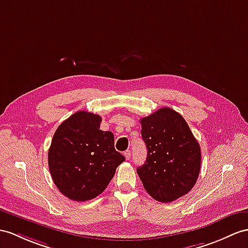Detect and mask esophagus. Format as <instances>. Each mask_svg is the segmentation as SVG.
Segmentation results:
<instances>
[{
  "label": "esophagus",
  "instance_id": "1",
  "mask_svg": "<svg viewBox=\"0 0 248 248\" xmlns=\"http://www.w3.org/2000/svg\"><path fill=\"white\" fill-rule=\"evenodd\" d=\"M130 150H126V152L124 153V155H125V158H126V160H129L130 159Z\"/></svg>",
  "mask_w": 248,
  "mask_h": 248
}]
</instances>
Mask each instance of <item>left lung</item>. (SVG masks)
Segmentation results:
<instances>
[{"mask_svg": "<svg viewBox=\"0 0 248 248\" xmlns=\"http://www.w3.org/2000/svg\"><path fill=\"white\" fill-rule=\"evenodd\" d=\"M147 158L138 167L144 188L155 200L172 202L191 190L201 168V149L181 114L163 107L141 119Z\"/></svg>", "mask_w": 248, "mask_h": 248, "instance_id": "8db88e82", "label": "left lung"}]
</instances>
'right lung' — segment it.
<instances>
[{"mask_svg": "<svg viewBox=\"0 0 248 248\" xmlns=\"http://www.w3.org/2000/svg\"><path fill=\"white\" fill-rule=\"evenodd\" d=\"M99 114L78 111L59 126L48 150L54 184L70 200H92L105 190L125 156L111 131L100 129Z\"/></svg>", "mask_w": 248, "mask_h": 248, "instance_id": "1", "label": "right lung"}]
</instances>
